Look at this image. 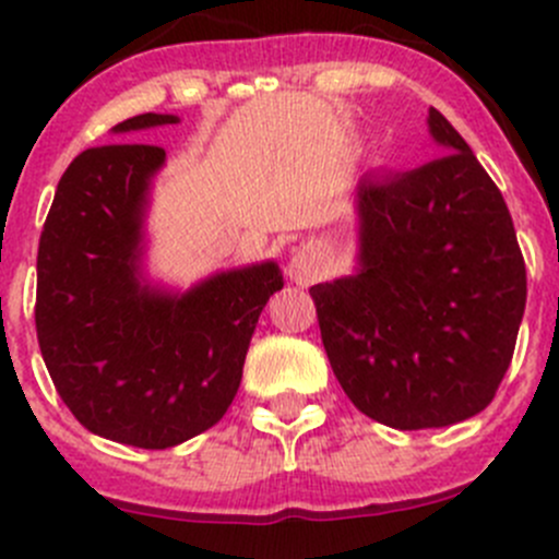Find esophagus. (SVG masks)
<instances>
[{"instance_id": "obj_1", "label": "esophagus", "mask_w": 559, "mask_h": 559, "mask_svg": "<svg viewBox=\"0 0 559 559\" xmlns=\"http://www.w3.org/2000/svg\"><path fill=\"white\" fill-rule=\"evenodd\" d=\"M321 267H324V262H321V253L316 251L313 246H302L289 257L286 275H289V281H295V284L308 286L319 278Z\"/></svg>"}]
</instances>
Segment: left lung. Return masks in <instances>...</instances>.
<instances>
[{
    "instance_id": "8db88e82",
    "label": "left lung",
    "mask_w": 559,
    "mask_h": 559,
    "mask_svg": "<svg viewBox=\"0 0 559 559\" xmlns=\"http://www.w3.org/2000/svg\"><path fill=\"white\" fill-rule=\"evenodd\" d=\"M443 156L354 189V270L311 286L343 392L394 430L449 427L492 403L527 278L514 222L471 145L430 107Z\"/></svg>"
}]
</instances>
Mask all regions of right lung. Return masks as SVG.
<instances>
[{
  "label": "right lung",
  "mask_w": 559,
  "mask_h": 559,
  "mask_svg": "<svg viewBox=\"0 0 559 559\" xmlns=\"http://www.w3.org/2000/svg\"><path fill=\"white\" fill-rule=\"evenodd\" d=\"M143 112L112 134L178 123ZM165 148H88L56 186L37 251V341L67 408L94 436L173 449L216 425L238 394L278 262L216 270L189 289L148 273V211Z\"/></svg>",
  "instance_id": "1"
}]
</instances>
